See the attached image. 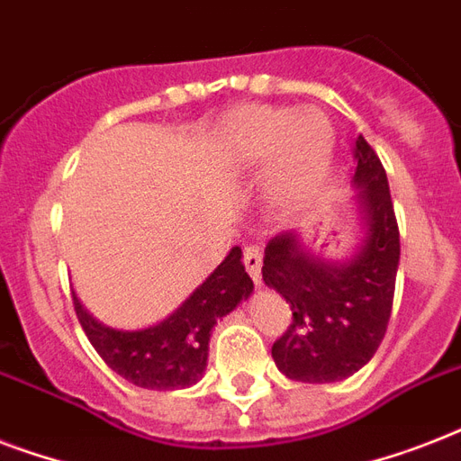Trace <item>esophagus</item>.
Wrapping results in <instances>:
<instances>
[{
  "label": "esophagus",
  "mask_w": 461,
  "mask_h": 461,
  "mask_svg": "<svg viewBox=\"0 0 461 461\" xmlns=\"http://www.w3.org/2000/svg\"><path fill=\"white\" fill-rule=\"evenodd\" d=\"M244 266H246V273L253 277V282H256V285H260L263 253H260L258 246H246V249H244Z\"/></svg>",
  "instance_id": "1"
}]
</instances>
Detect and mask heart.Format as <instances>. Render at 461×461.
I'll use <instances>...</instances> for the list:
<instances>
[{
	"mask_svg": "<svg viewBox=\"0 0 461 461\" xmlns=\"http://www.w3.org/2000/svg\"><path fill=\"white\" fill-rule=\"evenodd\" d=\"M227 153L239 165L273 159V194L285 208H302L315 195L328 172L335 133L321 112L294 107H244L222 129Z\"/></svg>",
	"mask_w": 461,
	"mask_h": 461,
	"instance_id": "heart-1",
	"label": "heart"
}]
</instances>
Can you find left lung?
<instances>
[{
	"label": "left lung",
	"mask_w": 461,
	"mask_h": 461,
	"mask_svg": "<svg viewBox=\"0 0 461 461\" xmlns=\"http://www.w3.org/2000/svg\"><path fill=\"white\" fill-rule=\"evenodd\" d=\"M366 237L344 263L321 260L287 231L270 239L263 280L292 306V325L273 344V358L299 383H337L364 368L378 351L393 313L400 266V227L385 167L364 136L354 148Z\"/></svg>",
	"instance_id": "obj_1"
}]
</instances>
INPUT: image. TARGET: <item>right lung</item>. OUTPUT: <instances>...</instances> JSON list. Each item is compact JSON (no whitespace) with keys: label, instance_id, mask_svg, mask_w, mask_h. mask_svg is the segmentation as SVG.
<instances>
[{"label":"right lung","instance_id":"right-lung-1","mask_svg":"<svg viewBox=\"0 0 461 461\" xmlns=\"http://www.w3.org/2000/svg\"><path fill=\"white\" fill-rule=\"evenodd\" d=\"M253 292V280L234 246L215 273L172 315L146 330H112L97 322L74 296L83 332L122 378L146 390H181L195 385L208 366L210 332Z\"/></svg>","mask_w":461,"mask_h":461}]
</instances>
